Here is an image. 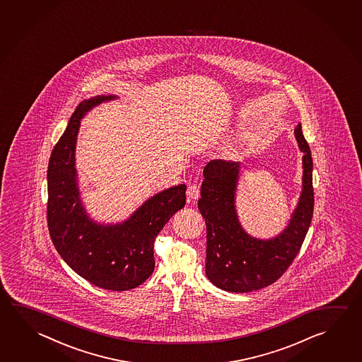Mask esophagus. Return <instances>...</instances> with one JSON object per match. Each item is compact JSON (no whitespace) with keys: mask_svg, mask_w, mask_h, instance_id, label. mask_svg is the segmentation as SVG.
Returning a JSON list of instances; mask_svg holds the SVG:
<instances>
[{"mask_svg":"<svg viewBox=\"0 0 362 362\" xmlns=\"http://www.w3.org/2000/svg\"><path fill=\"white\" fill-rule=\"evenodd\" d=\"M187 196L189 199H197L199 197V187L197 184H190L187 189Z\"/></svg>","mask_w":362,"mask_h":362,"instance_id":"1","label":"esophagus"}]
</instances>
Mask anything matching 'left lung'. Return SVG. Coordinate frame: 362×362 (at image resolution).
I'll return each instance as SVG.
<instances>
[{
	"label": "left lung",
	"mask_w": 362,
	"mask_h": 362,
	"mask_svg": "<svg viewBox=\"0 0 362 362\" xmlns=\"http://www.w3.org/2000/svg\"><path fill=\"white\" fill-rule=\"evenodd\" d=\"M295 137L303 156V190L285 230L272 239H257L241 228L235 209L240 164L212 160L203 169L198 209L207 226L206 274L218 288L250 292L272 285L291 266L310 226L314 211L310 147L298 123Z\"/></svg>",
	"instance_id": "8db88e82"
}]
</instances>
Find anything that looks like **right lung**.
Masks as SVG:
<instances>
[{
    "mask_svg": "<svg viewBox=\"0 0 362 362\" xmlns=\"http://www.w3.org/2000/svg\"><path fill=\"white\" fill-rule=\"evenodd\" d=\"M115 98L94 96L80 103L71 115L48 164L47 220L58 253L78 276L104 290L126 291L144 284L153 272V241L170 217L183 209L187 187L179 184L160 192L121 223L102 225L90 218L77 187V134L90 109Z\"/></svg>",
    "mask_w": 362,
    "mask_h": 362,
    "instance_id": "add662e5",
    "label": "right lung"
}]
</instances>
